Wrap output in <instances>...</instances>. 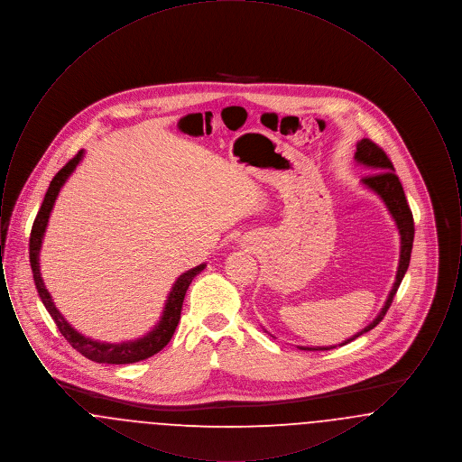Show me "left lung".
<instances>
[{
  "mask_svg": "<svg viewBox=\"0 0 462 462\" xmlns=\"http://www.w3.org/2000/svg\"><path fill=\"white\" fill-rule=\"evenodd\" d=\"M355 161L358 164H364L365 168H371L375 173L362 178V185L369 190H373L375 196H379L381 200L384 202V206L388 208L392 218L395 220L398 234H400V260H398V270H396L395 284L392 287L384 307L381 308V311L377 313V317L373 322L356 332L352 337H348L345 343H341L339 346L350 343L353 339H356L358 336L369 332L374 329L383 317L386 315L388 308L392 307V301L395 298L398 286L409 268L411 263V253H412V242H414V218H412V211L409 208V202L405 199L403 187L395 175V168L392 164V161L388 159V155L384 154V151L371 142L369 138H364L356 143V152H355ZM336 346H300V350H330Z\"/></svg>",
  "mask_w": 462,
  "mask_h": 462,
  "instance_id": "8db88e82",
  "label": "left lung"
}]
</instances>
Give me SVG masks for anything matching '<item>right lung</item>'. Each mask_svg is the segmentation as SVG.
I'll return each mask as SVG.
<instances>
[{
    "label": "right lung",
    "mask_w": 462,
    "mask_h": 462,
    "mask_svg": "<svg viewBox=\"0 0 462 462\" xmlns=\"http://www.w3.org/2000/svg\"><path fill=\"white\" fill-rule=\"evenodd\" d=\"M83 155H85V152L79 151L57 175L53 176V180L50 181V187L46 190L43 204H42V208L36 215V220L32 223L31 237H29V262H31V268H32L34 284H36L38 294L43 301L44 308L48 310V313L55 320L57 328L62 332V336L66 337L69 345L74 350H78L83 356H87L93 362H98V364H133V362H140V360H145L155 353L161 352L170 343V339L175 334L176 326L180 322V313H181L185 292L190 286L192 279L206 268V264L202 263L196 266V268H190L176 279L175 284L168 294V300H166V305H164L159 322L155 324L154 329L149 330L143 337L121 341V343H106V341H97V339L87 337L81 332L74 329L64 319V315L57 310L48 289L44 287L43 277H42V272H40V251H42V244H43L46 225L50 220V213L53 209L57 196H59L62 185L66 183L67 178L72 175L76 166L81 162Z\"/></svg>",
    "instance_id": "1"
}]
</instances>
